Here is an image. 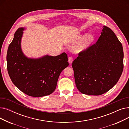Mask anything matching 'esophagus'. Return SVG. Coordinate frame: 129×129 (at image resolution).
I'll list each match as a JSON object with an SVG mask.
<instances>
[{"label":"esophagus","mask_w":129,"mask_h":129,"mask_svg":"<svg viewBox=\"0 0 129 129\" xmlns=\"http://www.w3.org/2000/svg\"><path fill=\"white\" fill-rule=\"evenodd\" d=\"M73 57L70 56V57H69V63H70V64H71V63L73 62Z\"/></svg>","instance_id":"34e87169"}]
</instances>
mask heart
<instances>
[{
	"instance_id": "1",
	"label": "heart",
	"mask_w": 129,
	"mask_h": 129,
	"mask_svg": "<svg viewBox=\"0 0 129 129\" xmlns=\"http://www.w3.org/2000/svg\"><path fill=\"white\" fill-rule=\"evenodd\" d=\"M93 39V38L92 35H89L87 36L82 42H81L76 46L75 51L76 52H79L84 50L92 42Z\"/></svg>"
}]
</instances>
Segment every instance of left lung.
I'll list each match as a JSON object with an SVG mask.
<instances>
[{"label":"left lung","mask_w":129,"mask_h":129,"mask_svg":"<svg viewBox=\"0 0 129 129\" xmlns=\"http://www.w3.org/2000/svg\"><path fill=\"white\" fill-rule=\"evenodd\" d=\"M122 45L114 32L103 26L96 43L78 54L72 63L78 90L98 96L116 85L123 70Z\"/></svg>","instance_id":"obj_1"}]
</instances>
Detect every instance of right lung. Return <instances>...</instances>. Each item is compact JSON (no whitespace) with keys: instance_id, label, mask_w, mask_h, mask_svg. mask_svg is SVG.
Segmentation results:
<instances>
[{"instance_id":"right-lung-1","label":"right lung","mask_w":129,"mask_h":129,"mask_svg":"<svg viewBox=\"0 0 129 129\" xmlns=\"http://www.w3.org/2000/svg\"><path fill=\"white\" fill-rule=\"evenodd\" d=\"M24 28H19L9 44L7 54V70L10 78L19 89L30 96L43 97L55 90L62 71L69 66L65 53L39 58L26 57L21 48Z\"/></svg>"}]
</instances>
